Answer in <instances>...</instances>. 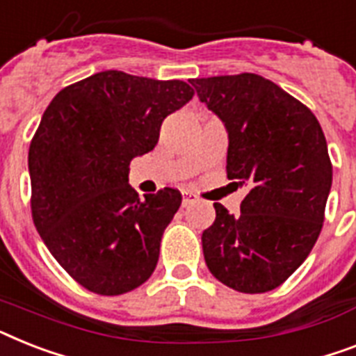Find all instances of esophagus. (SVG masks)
<instances>
[{
  "label": "esophagus",
  "instance_id": "obj_1",
  "mask_svg": "<svg viewBox=\"0 0 356 356\" xmlns=\"http://www.w3.org/2000/svg\"><path fill=\"white\" fill-rule=\"evenodd\" d=\"M195 201H197V195H195V193H192V192H183V207H188V204H192V203H195Z\"/></svg>",
  "mask_w": 356,
  "mask_h": 356
}]
</instances>
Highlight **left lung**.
I'll list each match as a JSON object with an SVG mask.
<instances>
[{"label": "left lung", "instance_id": "obj_1", "mask_svg": "<svg viewBox=\"0 0 356 356\" xmlns=\"http://www.w3.org/2000/svg\"><path fill=\"white\" fill-rule=\"evenodd\" d=\"M201 102L228 131L227 177L248 186L238 216L213 203L203 232L207 267L227 287H280L320 236L333 166L313 111L254 73L193 78Z\"/></svg>", "mask_w": 356, "mask_h": 356}]
</instances>
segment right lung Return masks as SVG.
Wrapping results in <instances>:
<instances>
[{
    "label": "right lung",
    "instance_id": "add662e5",
    "mask_svg": "<svg viewBox=\"0 0 356 356\" xmlns=\"http://www.w3.org/2000/svg\"><path fill=\"white\" fill-rule=\"evenodd\" d=\"M192 97L181 80L102 71L63 88L43 113L29 148L34 227L91 293H129L157 267L183 197L164 188L140 199L129 163L155 148L164 118Z\"/></svg>",
    "mask_w": 356,
    "mask_h": 356
}]
</instances>
